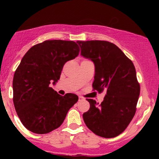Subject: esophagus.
Masks as SVG:
<instances>
[{"instance_id": "obj_1", "label": "esophagus", "mask_w": 159, "mask_h": 159, "mask_svg": "<svg viewBox=\"0 0 159 159\" xmlns=\"http://www.w3.org/2000/svg\"><path fill=\"white\" fill-rule=\"evenodd\" d=\"M78 100H79V101H82V100H84V98L80 97V96H79V98H78Z\"/></svg>"}]
</instances>
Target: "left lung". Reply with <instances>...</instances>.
<instances>
[{"label":"left lung","mask_w":159,"mask_h":159,"mask_svg":"<svg viewBox=\"0 0 159 159\" xmlns=\"http://www.w3.org/2000/svg\"><path fill=\"white\" fill-rule=\"evenodd\" d=\"M83 57L95 66L93 89L106 91L101 104L87 99L90 108L83 114L87 127L97 135L114 138L122 133L136 112L140 84L135 68L123 51L106 41H77Z\"/></svg>","instance_id":"obj_1"}]
</instances>
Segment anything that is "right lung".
<instances>
[{"instance_id":"add662e5","label":"right lung","mask_w":159,"mask_h":159,"mask_svg":"<svg viewBox=\"0 0 159 159\" xmlns=\"http://www.w3.org/2000/svg\"><path fill=\"white\" fill-rule=\"evenodd\" d=\"M76 42L50 40L28 50L14 72L13 102L17 116L27 129L47 134L61 125L68 110L78 102L77 94L61 96L55 84L68 61L78 55Z\"/></svg>"}]
</instances>
